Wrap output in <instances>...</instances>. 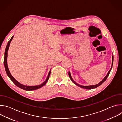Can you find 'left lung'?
Masks as SVG:
<instances>
[{
	"instance_id": "left-lung-1",
	"label": "left lung",
	"mask_w": 122,
	"mask_h": 122,
	"mask_svg": "<svg viewBox=\"0 0 122 122\" xmlns=\"http://www.w3.org/2000/svg\"><path fill=\"white\" fill-rule=\"evenodd\" d=\"M113 56H112V66L110 69V71H109V72H108L107 74L106 75V76L104 78V79L100 82H99L98 84H95V85H88V86H84V85H80L78 83H77V82H76L73 79H72L71 76V73L70 72H68V75H69V78H70V79L71 80V81L75 84H76V85L78 86L79 87H80L81 88H84V89H94V88H96L98 86H100L101 84H102L104 81H106V80L107 79V78H108L110 72H111V69L112 68V66H113Z\"/></svg>"
}]
</instances>
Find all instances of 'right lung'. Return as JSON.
Here are the masks:
<instances>
[{
	"label": "right lung",
	"instance_id": "1",
	"mask_svg": "<svg viewBox=\"0 0 122 122\" xmlns=\"http://www.w3.org/2000/svg\"><path fill=\"white\" fill-rule=\"evenodd\" d=\"M14 36H13L10 39V40L8 42L6 48V50L5 51V54H4V67L5 68V70L6 71V73L7 74V75L8 76V77L10 78V79L18 87L24 89L25 90H26V91H32V90H36L38 89H39L41 87H42V86H43L48 81V79L49 78V76L51 73V69L50 70L49 72L48 73V76L46 78V79L45 80V81L42 83L41 84H40V85H35V86H27V85H25L24 84H22L21 83H20V82H19L18 81H17L16 80H15L14 79V78L11 75L10 72L9 71V69L8 68V64H7V57H8V50L9 48V46L10 45V43L13 38Z\"/></svg>",
	"mask_w": 122,
	"mask_h": 122
}]
</instances>
